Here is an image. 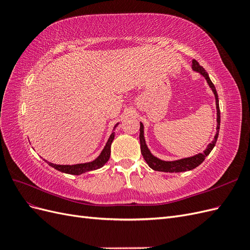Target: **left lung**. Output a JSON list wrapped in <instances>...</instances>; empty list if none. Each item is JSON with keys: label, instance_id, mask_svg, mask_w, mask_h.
Segmentation results:
<instances>
[{"label": "left lung", "instance_id": "left-lung-1", "mask_svg": "<svg viewBox=\"0 0 250 250\" xmlns=\"http://www.w3.org/2000/svg\"><path fill=\"white\" fill-rule=\"evenodd\" d=\"M192 69L196 72L200 73L202 76L206 78L209 87L213 90V93L215 95V99H216V108H217V132L214 138V141L210 144H208V146L207 149L203 151L202 153H198L194 156L191 157H187V158H181V160L178 161H172V162H166L162 161L160 158L155 157L154 155L151 154L150 150L148 149L146 145V141L145 138H144V125L140 123V143H141V152L144 157V160L146 161L149 167L151 169H153L154 171H161V172H170V173H178V172H185V171H190L195 169L198 166L206 160V157L210 153V151L213 150V148L216 145V142L218 139V134H219V129H220V108H219V99H218V94L217 90L215 88V85L213 84V82L210 81L208 74L206 72V70L198 63V62H196L195 59H193L192 62Z\"/></svg>", "mask_w": 250, "mask_h": 250}]
</instances>
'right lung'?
Returning <instances> with one entry per match:
<instances>
[{
	"label": "right lung",
	"instance_id": "obj_1",
	"mask_svg": "<svg viewBox=\"0 0 250 250\" xmlns=\"http://www.w3.org/2000/svg\"><path fill=\"white\" fill-rule=\"evenodd\" d=\"M119 124V123H118ZM118 124L115 126V128L118 126ZM115 139V132H112L110 134V137L106 143V145H105L104 149L102 150L101 154L98 156L95 161L93 162H89V163H85V164H77V165H55V164H52L47 162L51 167H53L54 169L60 171V172H63V173H67V174H73V175H79V174L82 173H85L88 171H92V170H97L107 163V161L109 160V156H110V146H111V143Z\"/></svg>",
	"mask_w": 250,
	"mask_h": 250
}]
</instances>
